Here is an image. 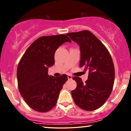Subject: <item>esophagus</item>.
Returning <instances> with one entry per match:
<instances>
[{
	"label": "esophagus",
	"mask_w": 131,
	"mask_h": 131,
	"mask_svg": "<svg viewBox=\"0 0 131 131\" xmlns=\"http://www.w3.org/2000/svg\"><path fill=\"white\" fill-rule=\"evenodd\" d=\"M67 77H68V79H72V76H71V75L69 74L67 76Z\"/></svg>",
	"instance_id": "34e87169"
}]
</instances>
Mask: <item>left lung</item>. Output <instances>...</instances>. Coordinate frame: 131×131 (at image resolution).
<instances>
[{"label":"left lung","mask_w":131,"mask_h":131,"mask_svg":"<svg viewBox=\"0 0 131 131\" xmlns=\"http://www.w3.org/2000/svg\"><path fill=\"white\" fill-rule=\"evenodd\" d=\"M80 46V67L89 71L85 83L73 77L76 88L71 91L74 103L80 108L93 111L101 107L112 93L114 82V67L110 52L104 44L88 30L67 33Z\"/></svg>","instance_id":"left-lung-1"}]
</instances>
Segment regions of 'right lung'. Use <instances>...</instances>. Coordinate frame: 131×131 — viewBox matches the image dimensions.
<instances>
[{
	"mask_svg": "<svg viewBox=\"0 0 131 131\" xmlns=\"http://www.w3.org/2000/svg\"><path fill=\"white\" fill-rule=\"evenodd\" d=\"M71 41L65 35L43 36L34 41L25 52L17 67L18 87L30 108L47 112L56 105L59 94L68 79L48 75V68L55 63L54 55L59 46Z\"/></svg>",
	"mask_w": 131,
	"mask_h": 131,
	"instance_id": "right-lung-1",
	"label": "right lung"
}]
</instances>
